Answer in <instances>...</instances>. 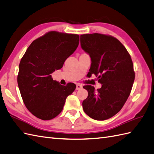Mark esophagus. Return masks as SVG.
<instances>
[{
    "label": "esophagus",
    "instance_id": "1",
    "mask_svg": "<svg viewBox=\"0 0 154 154\" xmlns=\"http://www.w3.org/2000/svg\"><path fill=\"white\" fill-rule=\"evenodd\" d=\"M82 88V86L81 84H76V90H81V89Z\"/></svg>",
    "mask_w": 154,
    "mask_h": 154
}]
</instances>
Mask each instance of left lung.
<instances>
[{
	"instance_id": "1",
	"label": "left lung",
	"mask_w": 154,
	"mask_h": 154,
	"mask_svg": "<svg viewBox=\"0 0 154 154\" xmlns=\"http://www.w3.org/2000/svg\"><path fill=\"white\" fill-rule=\"evenodd\" d=\"M81 47L90 54L91 76H98L101 88L86 85L88 96L82 102L84 111L97 121L108 119L119 112L127 100L135 73L131 55L119 41L101 33L80 35Z\"/></svg>"
}]
</instances>
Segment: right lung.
I'll list each match as a JSON object with an SVG mask.
<instances>
[{"mask_svg":"<svg viewBox=\"0 0 154 154\" xmlns=\"http://www.w3.org/2000/svg\"><path fill=\"white\" fill-rule=\"evenodd\" d=\"M79 37L77 34L47 32L31 43L20 60L19 90L26 108L36 117L44 121L56 117L76 89L73 83L60 85L51 74L60 69L76 51Z\"/></svg>","mask_w":154,"mask_h":154,"instance_id":"add662e5","label":"right lung"}]
</instances>
